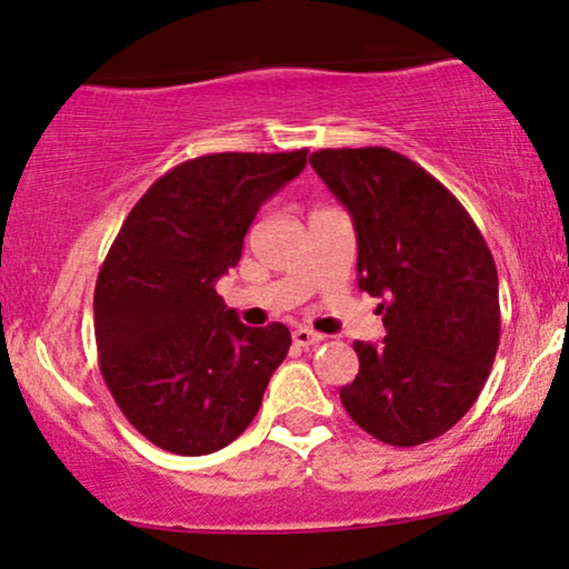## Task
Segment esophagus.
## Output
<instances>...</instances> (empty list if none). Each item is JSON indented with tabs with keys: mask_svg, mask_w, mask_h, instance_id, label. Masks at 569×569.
<instances>
[{
	"mask_svg": "<svg viewBox=\"0 0 569 569\" xmlns=\"http://www.w3.org/2000/svg\"><path fill=\"white\" fill-rule=\"evenodd\" d=\"M291 339H293V345L297 347H312V345H320V341H323V337H320V333H315L312 328H293V333H291Z\"/></svg>",
	"mask_w": 569,
	"mask_h": 569,
	"instance_id": "esophagus-1",
	"label": "esophagus"
}]
</instances>
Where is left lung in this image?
<instances>
[{"label": "left lung", "mask_w": 569, "mask_h": 569, "mask_svg": "<svg viewBox=\"0 0 569 569\" xmlns=\"http://www.w3.org/2000/svg\"><path fill=\"white\" fill-rule=\"evenodd\" d=\"M310 163L352 214L358 286L381 297L387 337L355 341L339 397L376 440L413 448L475 406L501 339L498 272L480 228L427 169L389 148H323Z\"/></svg>", "instance_id": "left-lung-1"}]
</instances>
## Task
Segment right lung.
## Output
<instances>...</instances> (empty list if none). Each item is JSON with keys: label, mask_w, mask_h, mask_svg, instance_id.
Wrapping results in <instances>:
<instances>
[{"label": "right lung", "mask_w": 569, "mask_h": 569, "mask_svg": "<svg viewBox=\"0 0 569 569\" xmlns=\"http://www.w3.org/2000/svg\"><path fill=\"white\" fill-rule=\"evenodd\" d=\"M307 150L209 153L169 169L134 203L100 267V373L127 421L177 456L224 448L254 421L283 362V323L243 326L214 291L243 236Z\"/></svg>", "instance_id": "add662e5"}]
</instances>
